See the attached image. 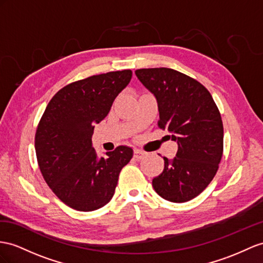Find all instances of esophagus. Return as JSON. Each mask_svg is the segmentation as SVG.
Wrapping results in <instances>:
<instances>
[{"mask_svg": "<svg viewBox=\"0 0 263 263\" xmlns=\"http://www.w3.org/2000/svg\"><path fill=\"white\" fill-rule=\"evenodd\" d=\"M144 154L145 153L143 151H141L139 149H134V151H133V157L136 159H142L144 157Z\"/></svg>", "mask_w": 263, "mask_h": 263, "instance_id": "obj_1", "label": "esophagus"}]
</instances>
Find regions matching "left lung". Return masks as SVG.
Masks as SVG:
<instances>
[{"label":"left lung","mask_w":263,"mask_h":263,"mask_svg":"<svg viewBox=\"0 0 263 263\" xmlns=\"http://www.w3.org/2000/svg\"><path fill=\"white\" fill-rule=\"evenodd\" d=\"M136 76L157 99L158 125L178 143L172 160L152 180L163 199L181 203L203 191L219 169L223 153V124L217 104L197 80L167 67L140 69ZM170 137V136H169Z\"/></svg>","instance_id":"left-lung-1"}]
</instances>
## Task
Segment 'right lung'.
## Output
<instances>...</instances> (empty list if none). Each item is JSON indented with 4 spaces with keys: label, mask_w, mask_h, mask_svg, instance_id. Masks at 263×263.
<instances>
[{
    "label": "right lung",
    "mask_w": 263,
    "mask_h": 263,
    "mask_svg": "<svg viewBox=\"0 0 263 263\" xmlns=\"http://www.w3.org/2000/svg\"><path fill=\"white\" fill-rule=\"evenodd\" d=\"M131 70L89 77L64 86L51 99L35 133L42 176L63 203L93 211L112 199L120 171L133 150L120 145L98 157L92 146L94 124L110 112L113 101L129 84Z\"/></svg>",
    "instance_id": "1"
}]
</instances>
